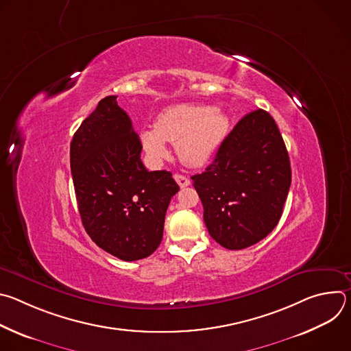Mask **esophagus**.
<instances>
[{
  "mask_svg": "<svg viewBox=\"0 0 351 351\" xmlns=\"http://www.w3.org/2000/svg\"><path fill=\"white\" fill-rule=\"evenodd\" d=\"M175 180H176V183L183 189V187H187L189 184H190V179L189 178H186L184 175H179V173H176L175 176Z\"/></svg>",
  "mask_w": 351,
  "mask_h": 351,
  "instance_id": "esophagus-1",
  "label": "esophagus"
}]
</instances>
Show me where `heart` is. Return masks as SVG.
<instances>
[{"label": "heart", "instance_id": "heart-1", "mask_svg": "<svg viewBox=\"0 0 351 351\" xmlns=\"http://www.w3.org/2000/svg\"><path fill=\"white\" fill-rule=\"evenodd\" d=\"M228 130L229 118L223 111L208 106L178 104L160 112L154 129L140 132V143L153 161L167 156V141L176 143L179 160L187 167L199 168L215 156Z\"/></svg>", "mask_w": 351, "mask_h": 351}]
</instances>
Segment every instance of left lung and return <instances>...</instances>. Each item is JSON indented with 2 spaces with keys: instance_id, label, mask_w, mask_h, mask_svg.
I'll return each mask as SVG.
<instances>
[{
  "instance_id": "obj_1",
  "label": "left lung",
  "mask_w": 351,
  "mask_h": 351,
  "mask_svg": "<svg viewBox=\"0 0 351 351\" xmlns=\"http://www.w3.org/2000/svg\"><path fill=\"white\" fill-rule=\"evenodd\" d=\"M211 237L241 250L278 225L291 182L289 154L274 118L264 110L243 117L203 173L191 176Z\"/></svg>"
}]
</instances>
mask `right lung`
Wrapping results in <instances>:
<instances>
[{
    "instance_id": "1",
    "label": "right lung",
    "mask_w": 351,
    "mask_h": 351,
    "mask_svg": "<svg viewBox=\"0 0 351 351\" xmlns=\"http://www.w3.org/2000/svg\"><path fill=\"white\" fill-rule=\"evenodd\" d=\"M129 115L108 95L82 122L71 143V171L82 223L91 240L123 261L158 248L171 198L172 173L148 172Z\"/></svg>"
}]
</instances>
